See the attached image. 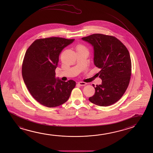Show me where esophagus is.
<instances>
[{
    "mask_svg": "<svg viewBox=\"0 0 153 153\" xmlns=\"http://www.w3.org/2000/svg\"><path fill=\"white\" fill-rule=\"evenodd\" d=\"M78 84L80 85V86H84V85L86 84V83H85V82H79L78 83Z\"/></svg>",
    "mask_w": 153,
    "mask_h": 153,
    "instance_id": "obj_1",
    "label": "esophagus"
}]
</instances>
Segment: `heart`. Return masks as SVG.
Segmentation results:
<instances>
[{
  "mask_svg": "<svg viewBox=\"0 0 153 153\" xmlns=\"http://www.w3.org/2000/svg\"><path fill=\"white\" fill-rule=\"evenodd\" d=\"M76 50H87L85 46L82 45H78L76 47Z\"/></svg>",
  "mask_w": 153,
  "mask_h": 153,
  "instance_id": "heart-1",
  "label": "heart"
}]
</instances>
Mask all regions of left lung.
Instances as JSON below:
<instances>
[{
  "mask_svg": "<svg viewBox=\"0 0 153 153\" xmlns=\"http://www.w3.org/2000/svg\"><path fill=\"white\" fill-rule=\"evenodd\" d=\"M82 39L93 46L94 63L101 69L97 74L102 79L88 100L99 106L111 105L122 97L130 83L132 65L128 51L113 36L95 33Z\"/></svg>",
  "mask_w": 153,
  "mask_h": 153,
  "instance_id": "obj_1",
  "label": "left lung"
}]
</instances>
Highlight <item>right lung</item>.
Segmentation results:
<instances>
[{
	"label": "right lung",
	"instance_id": "obj_1",
	"mask_svg": "<svg viewBox=\"0 0 153 153\" xmlns=\"http://www.w3.org/2000/svg\"><path fill=\"white\" fill-rule=\"evenodd\" d=\"M74 40L56 37L38 39L25 52L22 65L23 79L33 98L45 107L62 105L75 87L74 80L65 82L55 78L61 51Z\"/></svg>",
	"mask_w": 153,
	"mask_h": 153
}]
</instances>
